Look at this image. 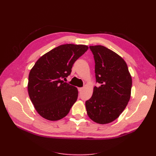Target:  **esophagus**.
Wrapping results in <instances>:
<instances>
[{
    "mask_svg": "<svg viewBox=\"0 0 156 156\" xmlns=\"http://www.w3.org/2000/svg\"><path fill=\"white\" fill-rule=\"evenodd\" d=\"M83 87H80V88H78V90L79 92H81L83 90Z\"/></svg>",
    "mask_w": 156,
    "mask_h": 156,
    "instance_id": "obj_1",
    "label": "esophagus"
}]
</instances>
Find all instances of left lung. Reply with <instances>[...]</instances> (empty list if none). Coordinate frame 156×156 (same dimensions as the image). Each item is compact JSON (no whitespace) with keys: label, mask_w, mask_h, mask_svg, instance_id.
Instances as JSON below:
<instances>
[{"label":"left lung","mask_w":156,"mask_h":156,"mask_svg":"<svg viewBox=\"0 0 156 156\" xmlns=\"http://www.w3.org/2000/svg\"><path fill=\"white\" fill-rule=\"evenodd\" d=\"M95 60L99 87L85 103L90 119L100 124L111 123L121 115L130 100L132 79L125 60L103 45L90 46Z\"/></svg>","instance_id":"obj_1"}]
</instances>
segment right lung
I'll use <instances>...</instances> for the list:
<instances>
[{
  "label": "right lung",
  "mask_w": 156,
  "mask_h": 156,
  "mask_svg": "<svg viewBox=\"0 0 156 156\" xmlns=\"http://www.w3.org/2000/svg\"><path fill=\"white\" fill-rule=\"evenodd\" d=\"M85 45L64 44L41 56L30 69L28 92L36 111L56 121L66 116L77 100V88L64 81L75 61L88 50Z\"/></svg>",
  "instance_id": "obj_1"
}]
</instances>
